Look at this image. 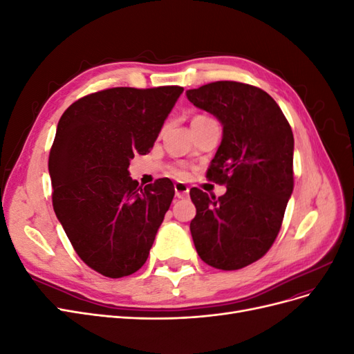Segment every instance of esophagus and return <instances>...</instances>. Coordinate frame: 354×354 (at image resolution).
Wrapping results in <instances>:
<instances>
[{
  "label": "esophagus",
  "mask_w": 354,
  "mask_h": 354,
  "mask_svg": "<svg viewBox=\"0 0 354 354\" xmlns=\"http://www.w3.org/2000/svg\"><path fill=\"white\" fill-rule=\"evenodd\" d=\"M174 190H176V196L178 199L187 198V195H189V186L185 185V183H176L174 185Z\"/></svg>",
  "instance_id": "34e87169"
}]
</instances>
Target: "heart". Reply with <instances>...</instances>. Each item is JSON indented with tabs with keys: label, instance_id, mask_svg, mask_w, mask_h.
Wrapping results in <instances>:
<instances>
[{
	"label": "heart",
	"instance_id": "obj_1",
	"mask_svg": "<svg viewBox=\"0 0 354 354\" xmlns=\"http://www.w3.org/2000/svg\"><path fill=\"white\" fill-rule=\"evenodd\" d=\"M174 174L177 177H185L186 176V171L185 169H174Z\"/></svg>",
	"mask_w": 354,
	"mask_h": 354
}]
</instances>
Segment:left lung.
Masks as SVG:
<instances>
[{"instance_id":"1","label":"left lung","mask_w":354,"mask_h":354,"mask_svg":"<svg viewBox=\"0 0 354 354\" xmlns=\"http://www.w3.org/2000/svg\"><path fill=\"white\" fill-rule=\"evenodd\" d=\"M186 95L223 125L207 176L227 187L218 199L190 189L192 239L202 261L238 270L261 259L281 230L294 189L292 130L270 95L248 84L217 81Z\"/></svg>"}]
</instances>
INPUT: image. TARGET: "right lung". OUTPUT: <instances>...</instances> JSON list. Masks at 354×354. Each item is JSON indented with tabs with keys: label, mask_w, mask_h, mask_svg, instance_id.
I'll return each mask as SVG.
<instances>
[{
	"label": "right lung",
	"mask_w": 354,
	"mask_h": 354,
	"mask_svg": "<svg viewBox=\"0 0 354 354\" xmlns=\"http://www.w3.org/2000/svg\"><path fill=\"white\" fill-rule=\"evenodd\" d=\"M183 87H116L72 103L48 158L53 208L80 259L108 277L146 263L174 198L168 178L138 186L130 160L153 147Z\"/></svg>",
	"instance_id": "1"
}]
</instances>
